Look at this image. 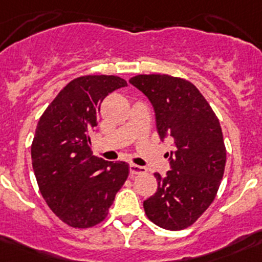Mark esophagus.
<instances>
[{
  "label": "esophagus",
  "mask_w": 262,
  "mask_h": 262,
  "mask_svg": "<svg viewBox=\"0 0 262 262\" xmlns=\"http://www.w3.org/2000/svg\"><path fill=\"white\" fill-rule=\"evenodd\" d=\"M145 172H146V168H144V166L135 165V164H131V165H130V174L131 175L145 174Z\"/></svg>",
  "instance_id": "1"
}]
</instances>
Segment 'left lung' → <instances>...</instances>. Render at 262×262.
Returning <instances> with one entry per match:
<instances>
[{
  "instance_id": "1",
  "label": "left lung",
  "mask_w": 262,
  "mask_h": 262,
  "mask_svg": "<svg viewBox=\"0 0 262 262\" xmlns=\"http://www.w3.org/2000/svg\"><path fill=\"white\" fill-rule=\"evenodd\" d=\"M130 83L149 98L161 140L171 137L170 170L155 172L158 190L144 202L147 218L165 230L193 225L215 198L226 165L220 121L198 88L168 74H141Z\"/></svg>"
}]
</instances>
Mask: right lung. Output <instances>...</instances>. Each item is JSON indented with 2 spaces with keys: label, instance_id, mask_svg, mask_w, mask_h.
Masks as SVG:
<instances>
[{
  "label": "right lung",
  "instance_id": "add662e5",
  "mask_svg": "<svg viewBox=\"0 0 262 262\" xmlns=\"http://www.w3.org/2000/svg\"><path fill=\"white\" fill-rule=\"evenodd\" d=\"M126 85L116 75L75 78L37 122L31 145L37 185L51 211L71 227L102 222L128 177V164L93 156L90 139L98 125L102 101Z\"/></svg>",
  "mask_w": 262,
  "mask_h": 262
}]
</instances>
